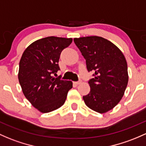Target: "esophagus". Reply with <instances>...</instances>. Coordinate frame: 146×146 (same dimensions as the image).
I'll return each mask as SVG.
<instances>
[{"mask_svg": "<svg viewBox=\"0 0 146 146\" xmlns=\"http://www.w3.org/2000/svg\"><path fill=\"white\" fill-rule=\"evenodd\" d=\"M73 83H74L75 84H76V85H78V84H80L81 83V81H77V82H73Z\"/></svg>", "mask_w": 146, "mask_h": 146, "instance_id": "34e87169", "label": "esophagus"}]
</instances>
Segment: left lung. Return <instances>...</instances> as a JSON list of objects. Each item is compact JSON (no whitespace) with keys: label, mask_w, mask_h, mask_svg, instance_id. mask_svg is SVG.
Instances as JSON below:
<instances>
[{"label":"left lung","mask_w":146,"mask_h":146,"mask_svg":"<svg viewBox=\"0 0 146 146\" xmlns=\"http://www.w3.org/2000/svg\"><path fill=\"white\" fill-rule=\"evenodd\" d=\"M73 41L85 59L88 71L94 73V78L89 80L90 92L83 100L94 111H110L121 100L127 85L125 56L117 46L100 36L75 38Z\"/></svg>","instance_id":"obj_1"}]
</instances>
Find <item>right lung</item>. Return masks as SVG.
Segmentation results:
<instances>
[{"label": "right lung", "instance_id": "add662e5", "mask_svg": "<svg viewBox=\"0 0 146 146\" xmlns=\"http://www.w3.org/2000/svg\"><path fill=\"white\" fill-rule=\"evenodd\" d=\"M71 38L48 36L36 40L25 50L19 62V81L25 98L42 113L64 105L71 81L55 78L60 69L62 51L71 44Z\"/></svg>", "mask_w": 146, "mask_h": 146}]
</instances>
